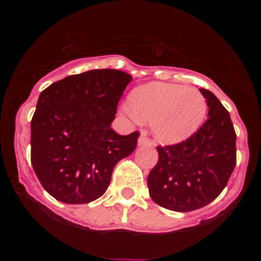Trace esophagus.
<instances>
[{"label": "esophagus", "instance_id": "34e87169", "mask_svg": "<svg viewBox=\"0 0 261 261\" xmlns=\"http://www.w3.org/2000/svg\"><path fill=\"white\" fill-rule=\"evenodd\" d=\"M138 145H140V146H151L153 142H151L150 138L146 137V133H142V135L140 136V138H138Z\"/></svg>", "mask_w": 261, "mask_h": 261}]
</instances>
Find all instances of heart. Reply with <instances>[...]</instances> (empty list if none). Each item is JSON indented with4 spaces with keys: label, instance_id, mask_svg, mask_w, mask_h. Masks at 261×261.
<instances>
[{
    "label": "heart",
    "instance_id": "obj_1",
    "mask_svg": "<svg viewBox=\"0 0 261 261\" xmlns=\"http://www.w3.org/2000/svg\"><path fill=\"white\" fill-rule=\"evenodd\" d=\"M130 114L153 121V132L159 141L180 142L200 128L208 111L201 91L180 85L150 84L130 94Z\"/></svg>",
    "mask_w": 261,
    "mask_h": 261
}]
</instances>
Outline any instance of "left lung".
Instances as JSON below:
<instances>
[{
  "instance_id": "obj_1",
  "label": "left lung",
  "mask_w": 261,
  "mask_h": 261,
  "mask_svg": "<svg viewBox=\"0 0 261 261\" xmlns=\"http://www.w3.org/2000/svg\"><path fill=\"white\" fill-rule=\"evenodd\" d=\"M208 120L184 141L156 146L158 162L147 176L155 204L174 212H192L218 197L237 163V135L229 111L213 93L200 89Z\"/></svg>"
}]
</instances>
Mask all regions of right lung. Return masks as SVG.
I'll return each instance as SVG.
<instances>
[{"label": "right lung", "instance_id": "right-lung-1", "mask_svg": "<svg viewBox=\"0 0 261 261\" xmlns=\"http://www.w3.org/2000/svg\"><path fill=\"white\" fill-rule=\"evenodd\" d=\"M132 77L116 69L69 75L43 90L31 120V163L43 188L65 204L107 191L114 167L135 151L140 133L111 128Z\"/></svg>", "mask_w": 261, "mask_h": 261}]
</instances>
